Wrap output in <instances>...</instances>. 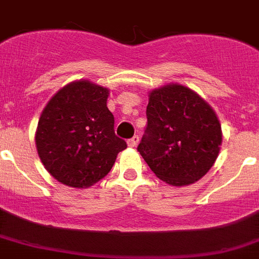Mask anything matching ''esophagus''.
<instances>
[{"label":"esophagus","instance_id":"1","mask_svg":"<svg viewBox=\"0 0 259 259\" xmlns=\"http://www.w3.org/2000/svg\"><path fill=\"white\" fill-rule=\"evenodd\" d=\"M138 142H139V137L134 136L133 138H130L129 141H127V145H129V147H136V146L138 145Z\"/></svg>","mask_w":259,"mask_h":259}]
</instances>
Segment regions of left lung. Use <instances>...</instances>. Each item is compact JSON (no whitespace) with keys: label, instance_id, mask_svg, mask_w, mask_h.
<instances>
[{"label":"left lung","instance_id":"obj_1","mask_svg":"<svg viewBox=\"0 0 259 259\" xmlns=\"http://www.w3.org/2000/svg\"><path fill=\"white\" fill-rule=\"evenodd\" d=\"M146 116L137 150L156 177L184 186L210 170L219 155L222 127L201 96L181 84H167L150 94Z\"/></svg>","mask_w":259,"mask_h":259}]
</instances>
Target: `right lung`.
I'll use <instances>...</instances> for the list:
<instances>
[{
  "instance_id": "1",
  "label": "right lung",
  "mask_w": 259,
  "mask_h": 259,
  "mask_svg": "<svg viewBox=\"0 0 259 259\" xmlns=\"http://www.w3.org/2000/svg\"><path fill=\"white\" fill-rule=\"evenodd\" d=\"M108 94L104 87L79 80L60 90L44 108L36 147L44 167L60 183L73 188L94 185L127 147L114 133Z\"/></svg>"
}]
</instances>
